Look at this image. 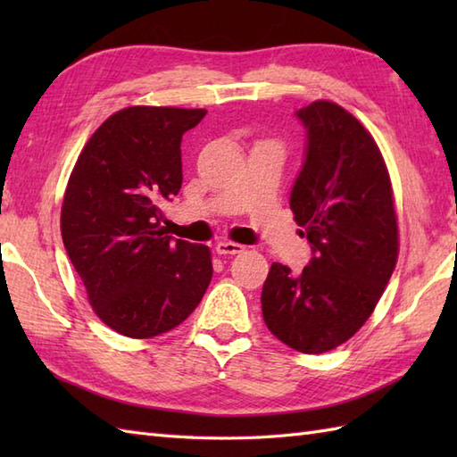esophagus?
Instances as JSON below:
<instances>
[{"mask_svg":"<svg viewBox=\"0 0 457 457\" xmlns=\"http://www.w3.org/2000/svg\"><path fill=\"white\" fill-rule=\"evenodd\" d=\"M244 249H245L244 245L234 244V241H218V244H216L218 255H237Z\"/></svg>","mask_w":457,"mask_h":457,"instance_id":"esophagus-1","label":"esophagus"}]
</instances>
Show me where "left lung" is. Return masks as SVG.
<instances>
[{
  "label": "left lung",
  "instance_id": "1",
  "mask_svg": "<svg viewBox=\"0 0 457 457\" xmlns=\"http://www.w3.org/2000/svg\"><path fill=\"white\" fill-rule=\"evenodd\" d=\"M296 118L306 145L290 208L312 259L300 275L270 265L261 308L280 342L322 353L347 342L371 316L396 265L399 229L389 172L363 125L324 100Z\"/></svg>",
  "mask_w": 457,
  "mask_h": 457
}]
</instances>
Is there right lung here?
<instances>
[{
	"instance_id": "obj_1",
	"label": "right lung",
	"mask_w": 457,
	"mask_h": 457,
	"mask_svg": "<svg viewBox=\"0 0 457 457\" xmlns=\"http://www.w3.org/2000/svg\"><path fill=\"white\" fill-rule=\"evenodd\" d=\"M206 110L133 105L86 143L68 180L66 253L105 326L153 337L184 322L212 280L206 245L164 236L161 204L182 187V135Z\"/></svg>"
}]
</instances>
